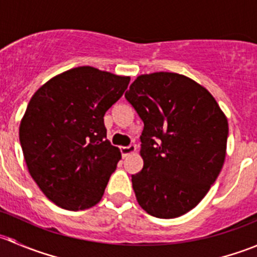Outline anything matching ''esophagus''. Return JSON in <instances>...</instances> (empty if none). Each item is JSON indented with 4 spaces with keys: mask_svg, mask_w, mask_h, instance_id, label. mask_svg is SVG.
<instances>
[{
    "mask_svg": "<svg viewBox=\"0 0 257 257\" xmlns=\"http://www.w3.org/2000/svg\"><path fill=\"white\" fill-rule=\"evenodd\" d=\"M136 149H137V147H136V145H133V144L128 145V147H120L121 157H123V158L128 157V155L131 154V153L136 152Z\"/></svg>",
    "mask_w": 257,
    "mask_h": 257,
    "instance_id": "34e87169",
    "label": "esophagus"
}]
</instances>
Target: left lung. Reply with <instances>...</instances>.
<instances>
[{
	"instance_id": "8db88e82",
	"label": "left lung",
	"mask_w": 257,
	"mask_h": 257,
	"mask_svg": "<svg viewBox=\"0 0 257 257\" xmlns=\"http://www.w3.org/2000/svg\"><path fill=\"white\" fill-rule=\"evenodd\" d=\"M125 99L144 123V165L132 175L139 205L160 219L186 214L203 200L224 165L226 116L205 88L170 72L139 76Z\"/></svg>"
}]
</instances>
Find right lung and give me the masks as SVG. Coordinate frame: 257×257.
<instances>
[{"instance_id":"obj_1","label":"right lung","mask_w":257,"mask_h":257,"mask_svg":"<svg viewBox=\"0 0 257 257\" xmlns=\"http://www.w3.org/2000/svg\"><path fill=\"white\" fill-rule=\"evenodd\" d=\"M129 77L93 67L49 79L31 98L20 143L31 177L56 205L84 210L99 203L120 152L107 141L104 114Z\"/></svg>"}]
</instances>
